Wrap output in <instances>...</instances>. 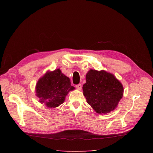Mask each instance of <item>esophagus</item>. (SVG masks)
I'll list each match as a JSON object with an SVG mask.
<instances>
[{
  "label": "esophagus",
  "mask_w": 153,
  "mask_h": 153,
  "mask_svg": "<svg viewBox=\"0 0 153 153\" xmlns=\"http://www.w3.org/2000/svg\"><path fill=\"white\" fill-rule=\"evenodd\" d=\"M75 87H76V88L77 89H78V90H81L82 89V85L81 84H78V85H75Z\"/></svg>",
  "instance_id": "34e87169"
}]
</instances>
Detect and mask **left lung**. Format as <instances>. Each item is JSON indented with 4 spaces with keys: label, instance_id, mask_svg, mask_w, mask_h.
<instances>
[{
    "label": "left lung",
    "instance_id": "8db88e82",
    "mask_svg": "<svg viewBox=\"0 0 153 153\" xmlns=\"http://www.w3.org/2000/svg\"><path fill=\"white\" fill-rule=\"evenodd\" d=\"M87 103L98 114H107L116 108L123 98L122 84L112 73L90 69L83 85Z\"/></svg>",
    "mask_w": 153,
    "mask_h": 153
}]
</instances>
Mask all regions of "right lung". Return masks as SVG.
I'll return each instance as SVG.
<instances>
[{
  "instance_id": "1",
  "label": "right lung",
  "mask_w": 153,
  "mask_h": 153,
  "mask_svg": "<svg viewBox=\"0 0 153 153\" xmlns=\"http://www.w3.org/2000/svg\"><path fill=\"white\" fill-rule=\"evenodd\" d=\"M74 89L69 78L60 69L46 73L36 86V96L39 98V102L49 108L57 107L63 103L68 92Z\"/></svg>"
}]
</instances>
